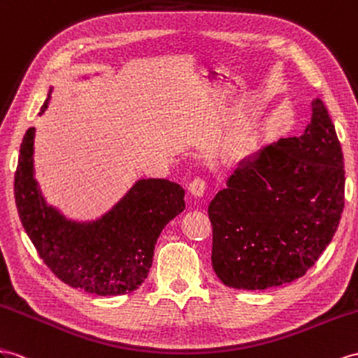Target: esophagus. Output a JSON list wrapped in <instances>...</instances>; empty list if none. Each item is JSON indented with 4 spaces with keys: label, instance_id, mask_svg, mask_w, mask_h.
<instances>
[{
    "label": "esophagus",
    "instance_id": "obj_1",
    "mask_svg": "<svg viewBox=\"0 0 358 358\" xmlns=\"http://www.w3.org/2000/svg\"><path fill=\"white\" fill-rule=\"evenodd\" d=\"M206 187H207L206 181L201 180V178H195V180H192V181L189 182V192H190V195L195 196V198H201V196H203L204 192H206Z\"/></svg>",
    "mask_w": 358,
    "mask_h": 358
}]
</instances>
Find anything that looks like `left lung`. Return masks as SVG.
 Listing matches in <instances>:
<instances>
[{
  "label": "left lung",
  "mask_w": 358,
  "mask_h": 358,
  "mask_svg": "<svg viewBox=\"0 0 358 358\" xmlns=\"http://www.w3.org/2000/svg\"><path fill=\"white\" fill-rule=\"evenodd\" d=\"M343 204L341 142L315 98L304 133L245 157L210 203L213 271L239 290L301 278L331 242Z\"/></svg>",
  "instance_id": "left-lung-1"
}]
</instances>
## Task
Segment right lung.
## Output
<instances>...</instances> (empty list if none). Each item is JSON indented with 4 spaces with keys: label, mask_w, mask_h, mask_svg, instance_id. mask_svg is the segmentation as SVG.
I'll list each match as a JSON object with an SVG mask.
<instances>
[{
    "label": "right lung",
    "mask_w": 358,
    "mask_h": 358,
    "mask_svg": "<svg viewBox=\"0 0 358 358\" xmlns=\"http://www.w3.org/2000/svg\"><path fill=\"white\" fill-rule=\"evenodd\" d=\"M52 87L42 112L48 107ZM15 173V201L43 263L68 286L99 296L125 295L148 277L155 242L185 210V190L163 178L137 180L106 215L77 222L48 206L34 178V128L27 130Z\"/></svg>",
    "instance_id": "add662e5"
}]
</instances>
